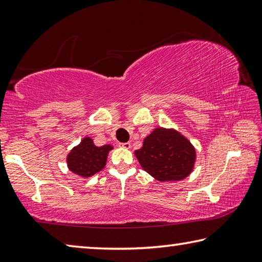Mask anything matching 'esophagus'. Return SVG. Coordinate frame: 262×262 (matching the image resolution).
Returning a JSON list of instances; mask_svg holds the SVG:
<instances>
[{"mask_svg": "<svg viewBox=\"0 0 262 262\" xmlns=\"http://www.w3.org/2000/svg\"><path fill=\"white\" fill-rule=\"evenodd\" d=\"M119 147L125 148V149H129L130 148V143H129V142H125V143H119Z\"/></svg>", "mask_w": 262, "mask_h": 262, "instance_id": "1", "label": "esophagus"}]
</instances>
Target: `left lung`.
<instances>
[{
    "label": "left lung",
    "mask_w": 262,
    "mask_h": 262,
    "mask_svg": "<svg viewBox=\"0 0 262 262\" xmlns=\"http://www.w3.org/2000/svg\"><path fill=\"white\" fill-rule=\"evenodd\" d=\"M141 166L159 181L181 180L192 171L195 150L174 130L157 128L135 151Z\"/></svg>",
    "instance_id": "left-lung-1"
}]
</instances>
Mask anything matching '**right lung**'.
Listing matches in <instances>:
<instances>
[{
  "instance_id": "right-lung-1",
  "label": "right lung",
  "mask_w": 262,
  "mask_h": 262,
  "mask_svg": "<svg viewBox=\"0 0 262 262\" xmlns=\"http://www.w3.org/2000/svg\"><path fill=\"white\" fill-rule=\"evenodd\" d=\"M111 149L112 147L108 144L96 147L91 139L85 137L81 144L75 147L68 155L67 162L70 171L82 177L97 173L105 166Z\"/></svg>"
}]
</instances>
